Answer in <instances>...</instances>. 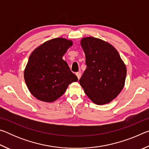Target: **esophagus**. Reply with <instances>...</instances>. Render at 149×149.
<instances>
[{"label": "esophagus", "instance_id": "1", "mask_svg": "<svg viewBox=\"0 0 149 149\" xmlns=\"http://www.w3.org/2000/svg\"><path fill=\"white\" fill-rule=\"evenodd\" d=\"M76 74L77 77V78H78V79H80V77H81V72H77L76 74Z\"/></svg>", "mask_w": 149, "mask_h": 149}]
</instances>
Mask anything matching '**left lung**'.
<instances>
[{"instance_id": "8db88e82", "label": "left lung", "mask_w": 149, "mask_h": 149, "mask_svg": "<svg viewBox=\"0 0 149 149\" xmlns=\"http://www.w3.org/2000/svg\"><path fill=\"white\" fill-rule=\"evenodd\" d=\"M87 68L79 84L89 99L104 104L117 97L124 86L126 67L118 52L110 44L95 37L81 41Z\"/></svg>"}]
</instances>
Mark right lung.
<instances>
[{
	"mask_svg": "<svg viewBox=\"0 0 149 149\" xmlns=\"http://www.w3.org/2000/svg\"><path fill=\"white\" fill-rule=\"evenodd\" d=\"M72 45V41L58 37L44 42L30 55L24 79L37 99L53 102L64 94L70 84L77 81V77L62 59Z\"/></svg>",
	"mask_w": 149,
	"mask_h": 149,
	"instance_id": "1",
	"label": "right lung"
}]
</instances>
